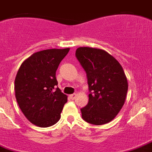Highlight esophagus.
Segmentation results:
<instances>
[{"label":"esophagus","instance_id":"1","mask_svg":"<svg viewBox=\"0 0 152 152\" xmlns=\"http://www.w3.org/2000/svg\"><path fill=\"white\" fill-rule=\"evenodd\" d=\"M76 97V94H72L69 96V98L71 99H75Z\"/></svg>","mask_w":152,"mask_h":152}]
</instances>
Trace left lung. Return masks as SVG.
Instances as JSON below:
<instances>
[{"label":"left lung","mask_w":152,"mask_h":152,"mask_svg":"<svg viewBox=\"0 0 152 152\" xmlns=\"http://www.w3.org/2000/svg\"><path fill=\"white\" fill-rule=\"evenodd\" d=\"M76 56L86 72L90 91L88 103L80 109L82 118L95 125L111 122L126 100L128 84L122 66L99 48L80 47Z\"/></svg>","instance_id":"left-lung-1"}]
</instances>
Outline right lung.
<instances>
[{
  "mask_svg": "<svg viewBox=\"0 0 152 152\" xmlns=\"http://www.w3.org/2000/svg\"><path fill=\"white\" fill-rule=\"evenodd\" d=\"M70 48H52L33 53L23 61L15 78V96L20 108L32 124L53 126L61 119L68 96L56 86V72Z\"/></svg>",
  "mask_w": 152,
  "mask_h": 152,
  "instance_id": "obj_1",
  "label": "right lung"
}]
</instances>
